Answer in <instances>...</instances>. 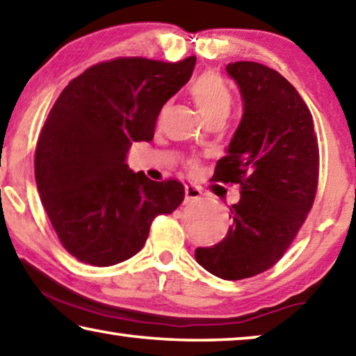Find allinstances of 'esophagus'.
Wrapping results in <instances>:
<instances>
[{
    "mask_svg": "<svg viewBox=\"0 0 356 356\" xmlns=\"http://www.w3.org/2000/svg\"><path fill=\"white\" fill-rule=\"evenodd\" d=\"M200 195H202V191L197 188V186L186 184V188H184V202H186V204H188V202L200 199Z\"/></svg>",
    "mask_w": 356,
    "mask_h": 356,
    "instance_id": "obj_1",
    "label": "esophagus"
}]
</instances>
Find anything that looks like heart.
Listing matches in <instances>:
<instances>
[{"mask_svg": "<svg viewBox=\"0 0 356 356\" xmlns=\"http://www.w3.org/2000/svg\"><path fill=\"white\" fill-rule=\"evenodd\" d=\"M189 94L205 121L226 118L232 106V95L224 79L216 73H204L193 81Z\"/></svg>", "mask_w": 356, "mask_h": 356, "instance_id": "b5f03b06", "label": "heart"}]
</instances>
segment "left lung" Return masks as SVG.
Returning <instances> with one entry per match:
<instances>
[{
  "instance_id": "obj_1",
  "label": "left lung",
  "mask_w": 356,
  "mask_h": 356,
  "mask_svg": "<svg viewBox=\"0 0 356 356\" xmlns=\"http://www.w3.org/2000/svg\"><path fill=\"white\" fill-rule=\"evenodd\" d=\"M226 71L243 116L213 179L240 184V200L226 237L197 248L195 259L213 275L242 280L270 269L296 237L314 205L320 156L309 108L278 71L256 62Z\"/></svg>"
}]
</instances>
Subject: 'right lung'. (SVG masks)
Returning a JSON list of instances; mask_svg holds the SVG:
<instances>
[{
  "mask_svg": "<svg viewBox=\"0 0 356 356\" xmlns=\"http://www.w3.org/2000/svg\"><path fill=\"white\" fill-rule=\"evenodd\" d=\"M195 57L177 63L119 57L65 87L38 138L35 178L63 248L97 267L145 247L152 220L178 209L184 186L129 170L134 141H151L167 100L191 79Z\"/></svg>",
  "mask_w": 356,
  "mask_h": 356,
  "instance_id": "1",
  "label": "right lung"
}]
</instances>
